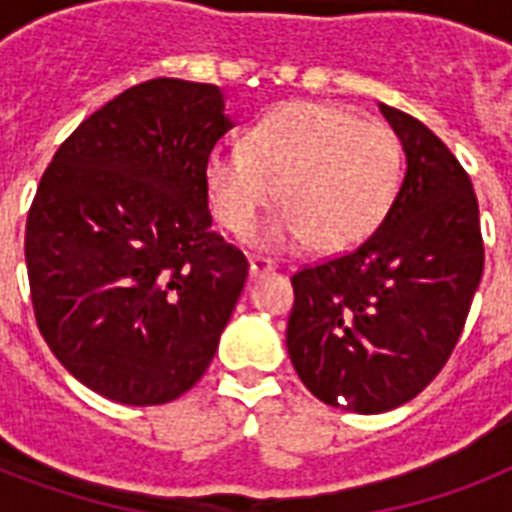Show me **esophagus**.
<instances>
[{"mask_svg":"<svg viewBox=\"0 0 512 512\" xmlns=\"http://www.w3.org/2000/svg\"><path fill=\"white\" fill-rule=\"evenodd\" d=\"M276 265L271 260H265V257H249V279H260L265 273H271Z\"/></svg>","mask_w":512,"mask_h":512,"instance_id":"1","label":"esophagus"}]
</instances>
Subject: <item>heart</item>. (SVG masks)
Masks as SVG:
<instances>
[{
	"label": "heart",
	"mask_w": 512,
	"mask_h": 512,
	"mask_svg": "<svg viewBox=\"0 0 512 512\" xmlns=\"http://www.w3.org/2000/svg\"><path fill=\"white\" fill-rule=\"evenodd\" d=\"M404 156L388 124L319 100H292L249 130L247 146L209 151L204 180L212 212L241 236L279 199L284 207L257 233L268 249L313 241L345 252L369 239L401 188Z\"/></svg>",
	"instance_id": "obj_1"
}]
</instances>
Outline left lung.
Masks as SVG:
<instances>
[{"label": "left lung", "instance_id": "left-lung-1", "mask_svg": "<svg viewBox=\"0 0 512 512\" xmlns=\"http://www.w3.org/2000/svg\"><path fill=\"white\" fill-rule=\"evenodd\" d=\"M380 111L404 148V183L364 244L292 276L287 324L305 388L358 414L412 401L441 372L484 273L468 172L414 116Z\"/></svg>", "mask_w": 512, "mask_h": 512}]
</instances>
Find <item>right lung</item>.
<instances>
[{"label": "right lung", "mask_w": 512, "mask_h": 512, "mask_svg": "<svg viewBox=\"0 0 512 512\" xmlns=\"http://www.w3.org/2000/svg\"><path fill=\"white\" fill-rule=\"evenodd\" d=\"M236 127L215 84L151 79L84 119L26 223L36 324L116 404L156 406L215 358L249 265L209 225V151Z\"/></svg>", "instance_id": "add662e5"}]
</instances>
